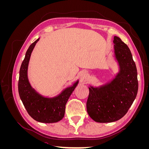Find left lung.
Instances as JSON below:
<instances>
[{
    "mask_svg": "<svg viewBox=\"0 0 149 149\" xmlns=\"http://www.w3.org/2000/svg\"><path fill=\"white\" fill-rule=\"evenodd\" d=\"M114 54L119 71L110 83L100 87L89 88L87 112L97 123H112L127 113L138 91L136 63L127 45L118 37H114Z\"/></svg>",
    "mask_w": 149,
    "mask_h": 149,
    "instance_id": "obj_1",
    "label": "left lung"
}]
</instances>
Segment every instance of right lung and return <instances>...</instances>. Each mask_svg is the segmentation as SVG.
<instances>
[{
    "mask_svg": "<svg viewBox=\"0 0 149 149\" xmlns=\"http://www.w3.org/2000/svg\"><path fill=\"white\" fill-rule=\"evenodd\" d=\"M39 39L30 45L22 63L18 84L19 93L26 111L34 120L43 123H57L63 118L66 104L79 81L53 97H43L31 86L27 75L28 66L31 52Z\"/></svg>",
    "mask_w": 149,
    "mask_h": 149,
    "instance_id": "1",
    "label": "right lung"
}]
</instances>
